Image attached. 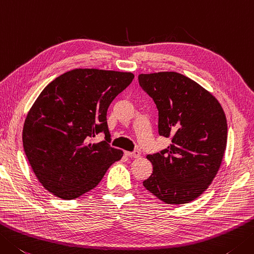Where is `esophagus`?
<instances>
[{
    "label": "esophagus",
    "mask_w": 254,
    "mask_h": 254,
    "mask_svg": "<svg viewBox=\"0 0 254 254\" xmlns=\"http://www.w3.org/2000/svg\"><path fill=\"white\" fill-rule=\"evenodd\" d=\"M126 155L131 157V158H137L141 156V153L138 151H134V152H126Z\"/></svg>",
    "instance_id": "34e87169"
}]
</instances>
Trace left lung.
I'll return each mask as SVG.
<instances>
[{
	"mask_svg": "<svg viewBox=\"0 0 254 254\" xmlns=\"http://www.w3.org/2000/svg\"><path fill=\"white\" fill-rule=\"evenodd\" d=\"M138 82L158 110V133L172 138L147 155L153 173L143 186L170 205L195 200L219 171L227 146L221 104L199 83L175 71L138 74Z\"/></svg>",
	"mask_w": 254,
	"mask_h": 254,
	"instance_id": "8db88e82",
	"label": "left lung"
}]
</instances>
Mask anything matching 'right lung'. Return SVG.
Returning <instances> with one entry per match:
<instances>
[{
    "mask_svg": "<svg viewBox=\"0 0 254 254\" xmlns=\"http://www.w3.org/2000/svg\"><path fill=\"white\" fill-rule=\"evenodd\" d=\"M132 72L77 68L48 83L25 119L23 147L45 190L71 200L93 190L123 152L109 145L107 111ZM106 140L91 143L98 132Z\"/></svg>",
    "mask_w": 254,
    "mask_h": 254,
    "instance_id": "add662e5",
    "label": "right lung"
}]
</instances>
